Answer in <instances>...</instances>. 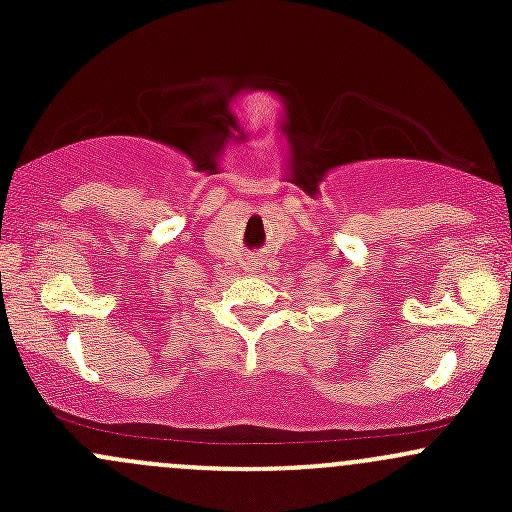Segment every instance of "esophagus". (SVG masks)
<instances>
[{"label": "esophagus", "mask_w": 512, "mask_h": 512, "mask_svg": "<svg viewBox=\"0 0 512 512\" xmlns=\"http://www.w3.org/2000/svg\"><path fill=\"white\" fill-rule=\"evenodd\" d=\"M247 265H250V270H255V260H250Z\"/></svg>", "instance_id": "1"}]
</instances>
